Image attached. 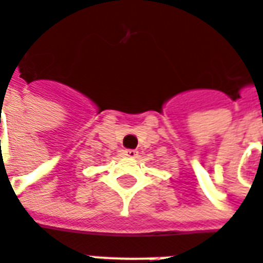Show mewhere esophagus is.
<instances>
[{
    "label": "esophagus",
    "mask_w": 263,
    "mask_h": 263,
    "mask_svg": "<svg viewBox=\"0 0 263 263\" xmlns=\"http://www.w3.org/2000/svg\"><path fill=\"white\" fill-rule=\"evenodd\" d=\"M122 154L126 155V157H132V158H136L139 153H137L136 150H123V151H122Z\"/></svg>",
    "instance_id": "1"
}]
</instances>
